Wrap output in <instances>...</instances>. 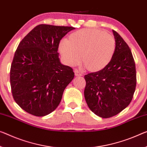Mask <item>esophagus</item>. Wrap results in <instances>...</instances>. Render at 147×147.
I'll return each mask as SVG.
<instances>
[{
    "label": "esophagus",
    "mask_w": 147,
    "mask_h": 147,
    "mask_svg": "<svg viewBox=\"0 0 147 147\" xmlns=\"http://www.w3.org/2000/svg\"><path fill=\"white\" fill-rule=\"evenodd\" d=\"M74 73H75L76 76H82V74H81V72L80 70H78V69H77L74 70Z\"/></svg>",
    "instance_id": "34e87169"
}]
</instances>
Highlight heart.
<instances>
[{
  "instance_id": "obj_1",
  "label": "heart",
  "mask_w": 147,
  "mask_h": 147,
  "mask_svg": "<svg viewBox=\"0 0 147 147\" xmlns=\"http://www.w3.org/2000/svg\"><path fill=\"white\" fill-rule=\"evenodd\" d=\"M116 42L113 36L96 29H83L63 39L59 51L65 62L74 66L81 60L91 70H98L110 62L114 55Z\"/></svg>"
}]
</instances>
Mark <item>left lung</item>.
Here are the masks:
<instances>
[{"label": "left lung", "mask_w": 147, "mask_h": 147, "mask_svg": "<svg viewBox=\"0 0 147 147\" xmlns=\"http://www.w3.org/2000/svg\"><path fill=\"white\" fill-rule=\"evenodd\" d=\"M111 60L100 71L85 76L84 96L92 112L102 118L116 116L129 105L136 87V69L131 51L116 31Z\"/></svg>", "instance_id": "left-lung-1"}]
</instances>
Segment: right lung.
Returning a JSON list of instances; mask_svg holds the SVG:
<instances>
[{"label":"right lung","mask_w":147,"mask_h":147,"mask_svg":"<svg viewBox=\"0 0 147 147\" xmlns=\"http://www.w3.org/2000/svg\"><path fill=\"white\" fill-rule=\"evenodd\" d=\"M74 29L40 24L20 42L10 67V85L16 102L29 114L45 116L53 112L74 79L73 69L61 64L58 49Z\"/></svg>","instance_id":"add662e5"}]
</instances>
